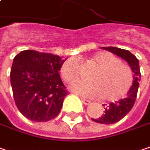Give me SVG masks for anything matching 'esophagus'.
Returning a JSON list of instances; mask_svg holds the SVG:
<instances>
[{
  "label": "esophagus",
  "instance_id": "obj_1",
  "mask_svg": "<svg viewBox=\"0 0 150 150\" xmlns=\"http://www.w3.org/2000/svg\"><path fill=\"white\" fill-rule=\"evenodd\" d=\"M81 100L83 101V103L84 104V105H89L90 103H91V101L88 100H85V99H83V98H82L81 99Z\"/></svg>",
  "mask_w": 150,
  "mask_h": 150
}]
</instances>
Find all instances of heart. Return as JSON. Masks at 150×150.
I'll list each match as a JSON object with an SVG mask.
<instances>
[{"instance_id":"b5f03b06","label":"heart","mask_w":150,"mask_h":150,"mask_svg":"<svg viewBox=\"0 0 150 150\" xmlns=\"http://www.w3.org/2000/svg\"><path fill=\"white\" fill-rule=\"evenodd\" d=\"M93 62L97 67L90 76L89 79L92 82H76L71 85L72 90L87 98L104 97L108 101L122 98L132 83L131 67L110 52L97 54L94 56ZM80 67V62L77 58L66 60L61 68L64 80L73 82L79 79Z\"/></svg>"}]
</instances>
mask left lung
<instances>
[{"label": "left lung", "instance_id": "8db88e82", "mask_svg": "<svg viewBox=\"0 0 150 150\" xmlns=\"http://www.w3.org/2000/svg\"><path fill=\"white\" fill-rule=\"evenodd\" d=\"M101 49L109 50L110 52L115 54L117 56L125 60L133 72V82L132 85L127 92V96L124 99L119 100L116 103H110L107 105L104 110V114L97 119H92L94 122L101 124H112L119 122L126 116L132 108L134 102L136 100V97L138 94V89L139 86V81L141 79V73L139 69V60L137 57L132 55L130 51L127 50L120 49L117 47H102ZM105 106V105H103Z\"/></svg>", "mask_w": 150, "mask_h": 150}]
</instances>
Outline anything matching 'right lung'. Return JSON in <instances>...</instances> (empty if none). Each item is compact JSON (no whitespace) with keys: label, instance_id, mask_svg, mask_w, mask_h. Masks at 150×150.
Instances as JSON below:
<instances>
[{"label":"right lung","instance_id":"1","mask_svg":"<svg viewBox=\"0 0 150 150\" xmlns=\"http://www.w3.org/2000/svg\"><path fill=\"white\" fill-rule=\"evenodd\" d=\"M65 62L59 56L23 50L14 57L11 85L19 111L34 122L55 118L68 94L59 71Z\"/></svg>","mask_w":150,"mask_h":150}]
</instances>
